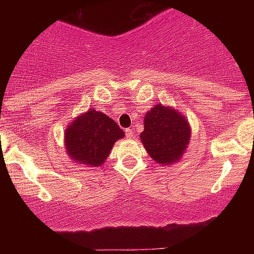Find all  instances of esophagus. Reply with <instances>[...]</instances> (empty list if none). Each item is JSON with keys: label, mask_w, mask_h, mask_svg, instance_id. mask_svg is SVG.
Here are the masks:
<instances>
[{"label": "esophagus", "mask_w": 254, "mask_h": 254, "mask_svg": "<svg viewBox=\"0 0 254 254\" xmlns=\"http://www.w3.org/2000/svg\"><path fill=\"white\" fill-rule=\"evenodd\" d=\"M126 136H127V137H128V138H133L134 132L132 131L131 128H127V129H126Z\"/></svg>", "instance_id": "1"}]
</instances>
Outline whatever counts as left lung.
I'll use <instances>...</instances> for the list:
<instances>
[{"label":"left lung","instance_id":"obj_1","mask_svg":"<svg viewBox=\"0 0 254 254\" xmlns=\"http://www.w3.org/2000/svg\"><path fill=\"white\" fill-rule=\"evenodd\" d=\"M141 142L156 163L169 165L183 156L190 140L187 118L172 107L156 104L143 118Z\"/></svg>","mask_w":254,"mask_h":254}]
</instances>
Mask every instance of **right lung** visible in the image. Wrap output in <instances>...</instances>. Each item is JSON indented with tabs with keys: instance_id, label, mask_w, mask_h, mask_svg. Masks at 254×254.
Wrapping results in <instances>:
<instances>
[{
	"instance_id": "right-lung-1",
	"label": "right lung",
	"mask_w": 254,
	"mask_h": 254,
	"mask_svg": "<svg viewBox=\"0 0 254 254\" xmlns=\"http://www.w3.org/2000/svg\"><path fill=\"white\" fill-rule=\"evenodd\" d=\"M122 137L125 132L112 118L90 109L67 126L64 147L76 163L100 167L111 154L116 141Z\"/></svg>"
}]
</instances>
